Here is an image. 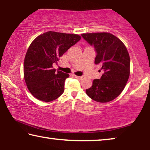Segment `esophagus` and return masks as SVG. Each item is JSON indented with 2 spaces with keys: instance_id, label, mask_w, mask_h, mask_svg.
Segmentation results:
<instances>
[{
  "instance_id": "34e87169",
  "label": "esophagus",
  "mask_w": 150,
  "mask_h": 150,
  "mask_svg": "<svg viewBox=\"0 0 150 150\" xmlns=\"http://www.w3.org/2000/svg\"><path fill=\"white\" fill-rule=\"evenodd\" d=\"M74 77L77 79H81L83 78V76H77V75H74Z\"/></svg>"
}]
</instances>
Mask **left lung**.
Returning <instances> with one entry per match:
<instances>
[{"instance_id": "8db88e82", "label": "left lung", "mask_w": 150, "mask_h": 150, "mask_svg": "<svg viewBox=\"0 0 150 150\" xmlns=\"http://www.w3.org/2000/svg\"><path fill=\"white\" fill-rule=\"evenodd\" d=\"M81 36L94 46L96 53L95 63L102 65L103 71L100 79L94 80L86 93L96 102L112 100L123 91L130 76L128 50L120 40L110 33H88Z\"/></svg>"}]
</instances>
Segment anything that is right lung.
Segmentation results:
<instances>
[{"mask_svg": "<svg viewBox=\"0 0 150 150\" xmlns=\"http://www.w3.org/2000/svg\"><path fill=\"white\" fill-rule=\"evenodd\" d=\"M77 34L47 32L38 36L28 49L24 62V75L32 95L44 102L54 100L64 92L69 74L56 71L53 64L81 40Z\"/></svg>", "mask_w": 150, "mask_h": 150, "instance_id": "1", "label": "right lung"}]
</instances>
